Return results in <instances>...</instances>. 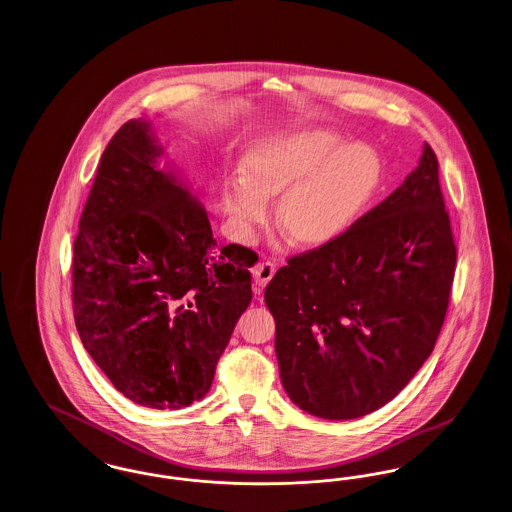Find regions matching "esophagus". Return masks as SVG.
Segmentation results:
<instances>
[{
	"instance_id": "esophagus-1",
	"label": "esophagus",
	"mask_w": 512,
	"mask_h": 512,
	"mask_svg": "<svg viewBox=\"0 0 512 512\" xmlns=\"http://www.w3.org/2000/svg\"><path fill=\"white\" fill-rule=\"evenodd\" d=\"M251 272H253V278H255V286L265 288L268 282H270V278L274 276V272H276V265H272L270 261L257 263Z\"/></svg>"
}]
</instances>
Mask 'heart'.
I'll use <instances>...</instances> for the list:
<instances>
[{
  "label": "heart",
  "instance_id": "b5f03b06",
  "mask_svg": "<svg viewBox=\"0 0 512 512\" xmlns=\"http://www.w3.org/2000/svg\"><path fill=\"white\" fill-rule=\"evenodd\" d=\"M247 172L232 178L226 203L245 230L268 217V197L284 194L278 224L295 244L336 240L365 213L378 192L376 153L330 130H309L257 149Z\"/></svg>",
  "mask_w": 512,
  "mask_h": 512
}]
</instances>
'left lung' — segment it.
Here are the masks:
<instances>
[{"instance_id":"1","label":"left lung","mask_w":512,"mask_h":512,"mask_svg":"<svg viewBox=\"0 0 512 512\" xmlns=\"http://www.w3.org/2000/svg\"><path fill=\"white\" fill-rule=\"evenodd\" d=\"M455 263L438 159L424 144L393 194L268 282L276 359L293 403L349 420L391 401L434 351Z\"/></svg>"}]
</instances>
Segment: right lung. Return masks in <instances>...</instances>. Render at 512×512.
<instances>
[{
	"mask_svg": "<svg viewBox=\"0 0 512 512\" xmlns=\"http://www.w3.org/2000/svg\"><path fill=\"white\" fill-rule=\"evenodd\" d=\"M151 122L105 147L74 240V322L130 401L182 409L207 395L251 303L255 251L219 245L207 211L163 161Z\"/></svg>",
	"mask_w": 512,
	"mask_h": 512,
	"instance_id": "add662e5",
	"label": "right lung"
}]
</instances>
